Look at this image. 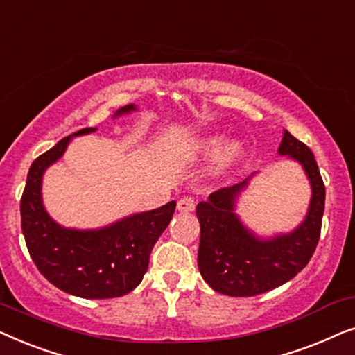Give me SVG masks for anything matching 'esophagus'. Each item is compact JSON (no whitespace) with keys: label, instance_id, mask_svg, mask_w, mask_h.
<instances>
[{"label":"esophagus","instance_id":"1","mask_svg":"<svg viewBox=\"0 0 355 355\" xmlns=\"http://www.w3.org/2000/svg\"><path fill=\"white\" fill-rule=\"evenodd\" d=\"M193 208H196V198L193 197H182L181 200L178 202V210L182 211V213H189L192 211Z\"/></svg>","mask_w":355,"mask_h":355}]
</instances>
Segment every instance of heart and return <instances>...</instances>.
Wrapping results in <instances>:
<instances>
[{
    "label": "heart",
    "instance_id": "b5f03b06",
    "mask_svg": "<svg viewBox=\"0 0 355 355\" xmlns=\"http://www.w3.org/2000/svg\"><path fill=\"white\" fill-rule=\"evenodd\" d=\"M225 143V139L223 135H211V137L203 139L200 144L197 145L198 153L203 155H210V153H216V159H215V169L216 173L225 171L226 168H230L232 163L236 162L237 157L241 155V144L232 140V142H227L225 146L222 144Z\"/></svg>",
    "mask_w": 355,
    "mask_h": 355
}]
</instances>
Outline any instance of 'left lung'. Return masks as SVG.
Segmentation results:
<instances>
[{
	"label": "left lung",
	"instance_id": "1",
	"mask_svg": "<svg viewBox=\"0 0 355 355\" xmlns=\"http://www.w3.org/2000/svg\"><path fill=\"white\" fill-rule=\"evenodd\" d=\"M302 164L312 186L309 211L289 234L259 239L234 213L236 197L250 178L210 193L197 205L200 221L198 270L211 289L232 297H250L288 283L305 268L317 249L324 211V184L307 145L284 130L278 148Z\"/></svg>",
	"mask_w": 355,
	"mask_h": 355
}]
</instances>
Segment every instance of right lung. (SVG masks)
I'll return each mask as SVG.
<instances>
[{"instance_id":"add662e5","label":"right lung","mask_w":355,"mask_h":355,"mask_svg":"<svg viewBox=\"0 0 355 355\" xmlns=\"http://www.w3.org/2000/svg\"><path fill=\"white\" fill-rule=\"evenodd\" d=\"M135 110L128 105L121 116ZM85 128L72 135L95 132ZM72 135L40 155L27 174L21 198V226L38 271L67 294L84 299H113L137 288L147 273L148 259L162 232L171 221L176 202L135 213L101 230H67L53 221L42 203V176L66 152Z\"/></svg>"}]
</instances>
